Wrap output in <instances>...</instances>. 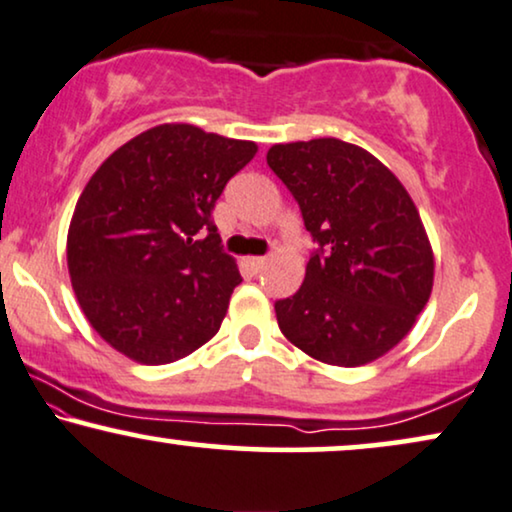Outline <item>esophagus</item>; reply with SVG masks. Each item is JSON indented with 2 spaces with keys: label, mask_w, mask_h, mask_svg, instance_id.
Wrapping results in <instances>:
<instances>
[{
  "label": "esophagus",
  "mask_w": 512,
  "mask_h": 512,
  "mask_svg": "<svg viewBox=\"0 0 512 512\" xmlns=\"http://www.w3.org/2000/svg\"><path fill=\"white\" fill-rule=\"evenodd\" d=\"M264 264H267L264 257H250V260H248V267L252 269V274H260V271L264 269Z\"/></svg>",
  "instance_id": "esophagus-1"
}]
</instances>
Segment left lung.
Wrapping results in <instances>:
<instances>
[{"mask_svg":"<svg viewBox=\"0 0 512 512\" xmlns=\"http://www.w3.org/2000/svg\"><path fill=\"white\" fill-rule=\"evenodd\" d=\"M267 163L318 243L302 288L278 299V327L306 356L358 367L393 349L433 290V250L400 180L337 138L274 145Z\"/></svg>","mask_w":512,"mask_h":512,"instance_id":"obj_1","label":"left lung"}]
</instances>
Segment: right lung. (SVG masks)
<instances>
[{
    "instance_id": "right-lung-1",
    "label": "right lung",
    "mask_w": 512,
    "mask_h": 512,
    "mask_svg": "<svg viewBox=\"0 0 512 512\" xmlns=\"http://www.w3.org/2000/svg\"><path fill=\"white\" fill-rule=\"evenodd\" d=\"M255 154L250 140L161 124L95 170L67 231V269L112 349L166 365L217 335L241 274L210 213Z\"/></svg>"
}]
</instances>
